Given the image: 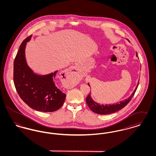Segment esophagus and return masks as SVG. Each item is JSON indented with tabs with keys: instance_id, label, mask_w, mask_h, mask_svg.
<instances>
[{
	"instance_id": "1",
	"label": "esophagus",
	"mask_w": 156,
	"mask_h": 156,
	"mask_svg": "<svg viewBox=\"0 0 156 156\" xmlns=\"http://www.w3.org/2000/svg\"><path fill=\"white\" fill-rule=\"evenodd\" d=\"M79 73V68L77 66H72L69 68L66 75L69 76H74Z\"/></svg>"
}]
</instances>
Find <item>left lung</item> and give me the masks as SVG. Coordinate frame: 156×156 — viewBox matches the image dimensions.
Masks as SVG:
<instances>
[{
	"instance_id": "obj_1",
	"label": "left lung",
	"mask_w": 156,
	"mask_h": 156,
	"mask_svg": "<svg viewBox=\"0 0 156 156\" xmlns=\"http://www.w3.org/2000/svg\"><path fill=\"white\" fill-rule=\"evenodd\" d=\"M136 57H138L137 52H136ZM139 83V80L138 83H137L136 88L134 90L133 92L130 97H129L127 99H126L118 104H112V105H108V104H105V105L102 104L101 105L99 103H97L95 101H94L92 99V98H91V95H90L91 92L86 98V102H87V105L88 106L89 109L92 111L94 112V113H96L97 114L107 115V114L115 113L116 112H118L119 110L122 109V108H123L125 106H126L127 104H129V102L130 101V100L132 99V98H133L134 95V93L138 87ZM88 85H89V87H90L89 83H88Z\"/></svg>"
}]
</instances>
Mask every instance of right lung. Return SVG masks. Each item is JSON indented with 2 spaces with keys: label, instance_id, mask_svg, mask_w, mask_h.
<instances>
[{
  "label": "right lung",
  "instance_id": "obj_1",
  "mask_svg": "<svg viewBox=\"0 0 156 156\" xmlns=\"http://www.w3.org/2000/svg\"><path fill=\"white\" fill-rule=\"evenodd\" d=\"M31 37L23 41L14 61L15 88L21 99L31 108L44 112L56 111L64 104L66 95L55 84L58 71L48 74H38L28 66L25 50Z\"/></svg>",
  "mask_w": 156,
  "mask_h": 156
}]
</instances>
